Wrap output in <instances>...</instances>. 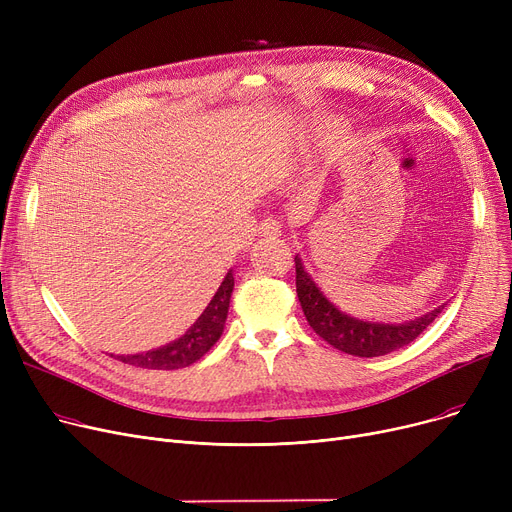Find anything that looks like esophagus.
I'll return each mask as SVG.
<instances>
[{
  "instance_id": "obj_1",
  "label": "esophagus",
  "mask_w": 512,
  "mask_h": 512,
  "mask_svg": "<svg viewBox=\"0 0 512 512\" xmlns=\"http://www.w3.org/2000/svg\"><path fill=\"white\" fill-rule=\"evenodd\" d=\"M259 232H261L263 236H280L282 228H280V224H278L276 220L267 218V220H263V222L259 224Z\"/></svg>"
}]
</instances>
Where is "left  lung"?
<instances>
[{"mask_svg": "<svg viewBox=\"0 0 512 512\" xmlns=\"http://www.w3.org/2000/svg\"><path fill=\"white\" fill-rule=\"evenodd\" d=\"M294 263H297V294L309 326L319 338H324L346 355L369 359L398 351V348L411 344L419 334H423V330L444 309L442 305L432 313L411 321V324H369V321L340 313L303 270L301 259L294 257Z\"/></svg>", "mask_w": 512, "mask_h": 512, "instance_id": "8db88e82", "label": "left lung"}]
</instances>
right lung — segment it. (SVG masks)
Listing matches in <instances>:
<instances>
[{
	"label": "right lung",
	"mask_w": 512,
	"mask_h": 512,
	"mask_svg": "<svg viewBox=\"0 0 512 512\" xmlns=\"http://www.w3.org/2000/svg\"><path fill=\"white\" fill-rule=\"evenodd\" d=\"M232 288H234V276L230 270L226 274L224 282L220 284L218 292L213 294V299L201 313V317L195 321L191 330H188L184 336H180L178 340H174L166 346L155 348V351L141 353V355H126V357H118V359L122 363L134 365V367L161 369V371H172V369H182V367L193 365L222 336L228 307H230Z\"/></svg>",
	"instance_id": "add662e5"
}]
</instances>
